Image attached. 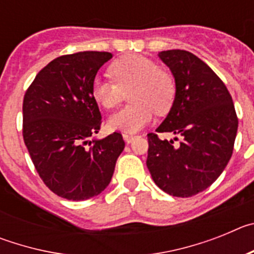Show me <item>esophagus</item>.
<instances>
[{"instance_id": "34e87169", "label": "esophagus", "mask_w": 254, "mask_h": 254, "mask_svg": "<svg viewBox=\"0 0 254 254\" xmlns=\"http://www.w3.org/2000/svg\"><path fill=\"white\" fill-rule=\"evenodd\" d=\"M122 136H123V140H125L127 143H131L132 141H133V138H134L133 134L126 133V132H125V133H122Z\"/></svg>"}]
</instances>
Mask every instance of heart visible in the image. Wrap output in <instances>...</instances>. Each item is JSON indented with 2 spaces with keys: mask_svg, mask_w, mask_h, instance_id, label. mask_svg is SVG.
<instances>
[{
  "mask_svg": "<svg viewBox=\"0 0 254 254\" xmlns=\"http://www.w3.org/2000/svg\"><path fill=\"white\" fill-rule=\"evenodd\" d=\"M114 81L95 77L91 84V95L100 107H117L127 91L132 105L112 114L108 120L109 128L134 133L152 121L154 112L165 114L176 99L177 85L173 75L159 68L158 64L140 55H128L112 64Z\"/></svg>",
  "mask_w": 254,
  "mask_h": 254,
  "instance_id": "obj_1",
  "label": "heart"
}]
</instances>
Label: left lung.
Here are the masks:
<instances>
[{
  "instance_id": "obj_1",
  "label": "left lung",
  "mask_w": 254,
  "mask_h": 254,
  "mask_svg": "<svg viewBox=\"0 0 254 254\" xmlns=\"http://www.w3.org/2000/svg\"><path fill=\"white\" fill-rule=\"evenodd\" d=\"M177 85L176 99L156 132L147 134L146 165L155 185L170 196L190 197L210 187L232 158L238 118L232 95L219 76L197 56L172 49L159 53Z\"/></svg>"
}]
</instances>
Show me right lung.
Here are the masks:
<instances>
[{
  "label": "right lung",
  "instance_id": "obj_1",
  "mask_svg": "<svg viewBox=\"0 0 254 254\" xmlns=\"http://www.w3.org/2000/svg\"><path fill=\"white\" fill-rule=\"evenodd\" d=\"M111 58L94 51L61 56L40 69L24 96V142L44 185L66 199L102 193L125 149L118 132L90 140L102 125L91 84Z\"/></svg>",
  "mask_w": 254,
  "mask_h": 254
}]
</instances>
